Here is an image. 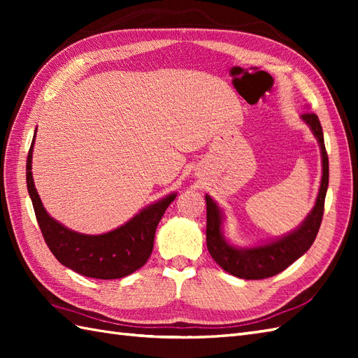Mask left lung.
<instances>
[{
  "mask_svg": "<svg viewBox=\"0 0 358 358\" xmlns=\"http://www.w3.org/2000/svg\"><path fill=\"white\" fill-rule=\"evenodd\" d=\"M301 120L309 126L314 136L320 146L322 154V181L320 189L313 210L309 212L296 229L283 235L277 240H272L264 245H258L254 248H238L231 245L226 240L223 234V210L218 208V204L210 199H206V243L208 250L212 258L217 262L220 268L224 269L227 273L245 280H262L272 275H277L281 271H285L289 264L306 252L313 246L317 237L318 229H320L323 209H324V196L329 185V159L324 149L323 129L320 120L313 112H308L301 115Z\"/></svg>",
  "mask_w": 358,
  "mask_h": 358,
  "instance_id": "obj_1",
  "label": "left lung"
}]
</instances>
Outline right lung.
<instances>
[{"label":"right lung","mask_w":358,"mask_h":358,"mask_svg":"<svg viewBox=\"0 0 358 358\" xmlns=\"http://www.w3.org/2000/svg\"><path fill=\"white\" fill-rule=\"evenodd\" d=\"M34 143L35 135L26 164L27 191L43 237L57 260L81 275L100 280L121 278L143 268L154 249V237L159 220L177 194H169L149 204L123 226L110 232L101 235L75 232L52 218L43 206L32 177Z\"/></svg>","instance_id":"right-lung-1"}]
</instances>
